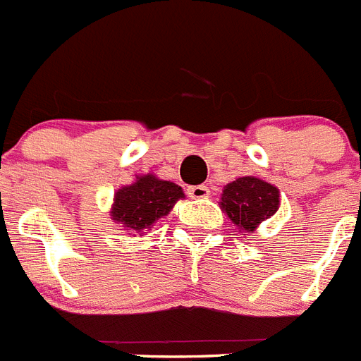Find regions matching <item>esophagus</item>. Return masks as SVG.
I'll return each instance as SVG.
<instances>
[{"mask_svg":"<svg viewBox=\"0 0 361 361\" xmlns=\"http://www.w3.org/2000/svg\"><path fill=\"white\" fill-rule=\"evenodd\" d=\"M209 187L206 185H192L187 189V195L190 196V198H195V200H202V198H207L209 196Z\"/></svg>","mask_w":361,"mask_h":361,"instance_id":"obj_1","label":"esophagus"}]
</instances>
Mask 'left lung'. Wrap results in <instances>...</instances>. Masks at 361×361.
<instances>
[{
    "instance_id": "1",
    "label": "left lung",
    "mask_w": 361,
    "mask_h": 361,
    "mask_svg": "<svg viewBox=\"0 0 361 361\" xmlns=\"http://www.w3.org/2000/svg\"><path fill=\"white\" fill-rule=\"evenodd\" d=\"M233 226L243 235H250L263 221L280 207V190L256 176H243L224 185L219 202Z\"/></svg>"
}]
</instances>
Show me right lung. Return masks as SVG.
<instances>
[{
    "label": "right lung",
    "mask_w": 361,
    "mask_h": 361,
    "mask_svg": "<svg viewBox=\"0 0 361 361\" xmlns=\"http://www.w3.org/2000/svg\"><path fill=\"white\" fill-rule=\"evenodd\" d=\"M183 198V189L172 181L159 180L152 172L139 174L135 176L133 183L116 189L109 211L111 221L126 231L146 233Z\"/></svg>",
    "instance_id": "1"
}]
</instances>
